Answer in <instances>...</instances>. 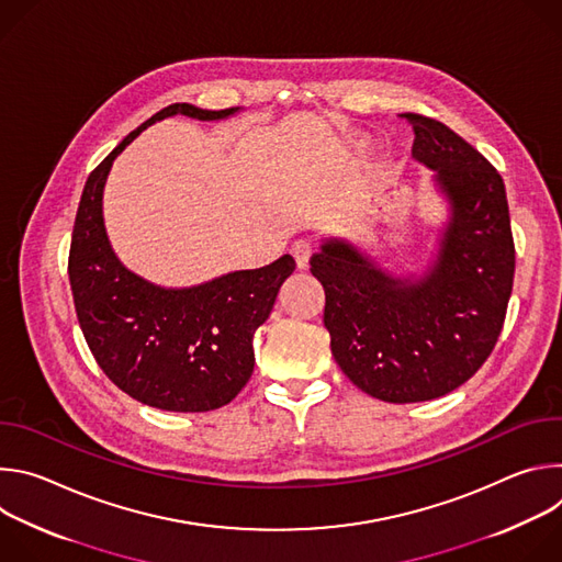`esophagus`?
Wrapping results in <instances>:
<instances>
[{"label":"esophagus","mask_w":562,"mask_h":562,"mask_svg":"<svg viewBox=\"0 0 562 562\" xmlns=\"http://www.w3.org/2000/svg\"><path fill=\"white\" fill-rule=\"evenodd\" d=\"M291 254L295 258V265L300 271L308 269V262H311V254H313V247L306 243V239H297V243H293L291 247Z\"/></svg>","instance_id":"1"}]
</instances>
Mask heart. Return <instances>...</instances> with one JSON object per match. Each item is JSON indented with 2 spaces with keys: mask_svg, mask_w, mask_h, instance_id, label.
Segmentation results:
<instances>
[{
  "mask_svg": "<svg viewBox=\"0 0 562 562\" xmlns=\"http://www.w3.org/2000/svg\"><path fill=\"white\" fill-rule=\"evenodd\" d=\"M364 144H367V142H364Z\"/></svg>",
  "mask_w": 562,
  "mask_h": 562,
  "instance_id": "heart-1",
  "label": "heart"
}]
</instances>
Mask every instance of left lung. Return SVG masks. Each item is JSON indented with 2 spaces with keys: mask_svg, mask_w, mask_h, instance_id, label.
<instances>
[{
  "mask_svg": "<svg viewBox=\"0 0 562 562\" xmlns=\"http://www.w3.org/2000/svg\"><path fill=\"white\" fill-rule=\"evenodd\" d=\"M405 117L416 162L445 202L429 260L397 273L342 235L319 237L311 258L338 367L395 405L440 397L483 367L503 331L516 262L498 171L442 122Z\"/></svg>",
  "mask_w": 562,
  "mask_h": 562,
  "instance_id": "obj_1",
  "label": "left lung"
}]
</instances>
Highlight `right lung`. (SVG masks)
Listing matches in <instances>:
<instances>
[{
    "instance_id": "right-lung-1",
    "label": "right lung",
    "mask_w": 562,
    "mask_h": 562,
    "mask_svg": "<svg viewBox=\"0 0 562 562\" xmlns=\"http://www.w3.org/2000/svg\"><path fill=\"white\" fill-rule=\"evenodd\" d=\"M239 109L171 104L128 133L89 176L79 200L68 278L79 327L113 384L137 403L180 414L213 412L254 373V334L293 273L286 254L262 269L228 271L193 286L155 284L122 265L104 224V187L115 157L150 124L173 115L217 122Z\"/></svg>"
}]
</instances>
